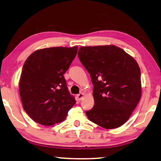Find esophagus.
I'll list each match as a JSON object with an SVG mask.
<instances>
[{
  "instance_id": "esophagus-1",
  "label": "esophagus",
  "mask_w": 161,
  "mask_h": 161,
  "mask_svg": "<svg viewBox=\"0 0 161 161\" xmlns=\"http://www.w3.org/2000/svg\"><path fill=\"white\" fill-rule=\"evenodd\" d=\"M84 94L83 93H79L78 95H77V98H78V100H81V99H82V97H84Z\"/></svg>"
}]
</instances>
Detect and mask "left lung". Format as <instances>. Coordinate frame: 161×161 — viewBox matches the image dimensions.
<instances>
[{
	"label": "left lung",
	"mask_w": 161,
	"mask_h": 161,
	"mask_svg": "<svg viewBox=\"0 0 161 161\" xmlns=\"http://www.w3.org/2000/svg\"><path fill=\"white\" fill-rule=\"evenodd\" d=\"M78 57L91 75L94 106L88 119L107 129L127 121L141 97V72L136 61L114 45L81 47Z\"/></svg>",
	"instance_id": "8db88e82"
}]
</instances>
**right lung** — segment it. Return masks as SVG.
<instances>
[{
  "instance_id": "right-lung-1",
  "label": "right lung",
  "mask_w": 161,
  "mask_h": 161,
  "mask_svg": "<svg viewBox=\"0 0 161 161\" xmlns=\"http://www.w3.org/2000/svg\"><path fill=\"white\" fill-rule=\"evenodd\" d=\"M78 47H50L28 56L22 69L19 93L25 112L37 123L52 125L65 119L76 103L64 75Z\"/></svg>"
}]
</instances>
